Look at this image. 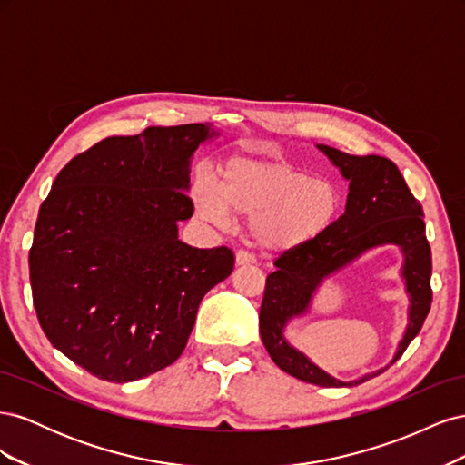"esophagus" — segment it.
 <instances>
[{
    "instance_id": "obj_1",
    "label": "esophagus",
    "mask_w": 465,
    "mask_h": 465,
    "mask_svg": "<svg viewBox=\"0 0 465 465\" xmlns=\"http://www.w3.org/2000/svg\"><path fill=\"white\" fill-rule=\"evenodd\" d=\"M234 263H236V267H244V265L256 263V260H254V256L248 254V252H238V254L234 256Z\"/></svg>"
}]
</instances>
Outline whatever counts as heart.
<instances>
[{"instance_id": "heart-1", "label": "heart", "mask_w": 465, "mask_h": 465, "mask_svg": "<svg viewBox=\"0 0 465 465\" xmlns=\"http://www.w3.org/2000/svg\"><path fill=\"white\" fill-rule=\"evenodd\" d=\"M195 209L213 224L246 215L252 242L265 254H287L326 234L343 205L333 180L285 161L236 157L223 168L219 186L200 180Z\"/></svg>"}]
</instances>
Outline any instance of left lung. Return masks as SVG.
Listing matches in <instances>:
<instances>
[{
    "mask_svg": "<svg viewBox=\"0 0 465 465\" xmlns=\"http://www.w3.org/2000/svg\"><path fill=\"white\" fill-rule=\"evenodd\" d=\"M349 182L345 213L331 229L304 248L287 252L267 275L260 308V335L267 353L281 371L322 388L357 386L384 370L345 383L322 371L284 337L286 323L310 312L322 281L339 272L369 249L391 243L404 256L401 274L411 297L408 328L391 364L396 362L423 328L430 311V246L427 242L423 207L407 188L390 159L367 154L355 157L328 145H316ZM390 367V365H389Z\"/></svg>",
    "mask_w": 465,
    "mask_h": 465,
    "instance_id": "left-lung-1",
    "label": "left lung"
}]
</instances>
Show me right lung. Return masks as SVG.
Listing matches in <instances>:
<instances>
[{
    "mask_svg": "<svg viewBox=\"0 0 465 465\" xmlns=\"http://www.w3.org/2000/svg\"><path fill=\"white\" fill-rule=\"evenodd\" d=\"M211 124L106 137L69 161L42 202L29 252L50 343L106 382H134L184 351L205 292L232 273L229 248L178 238L193 215L190 163Z\"/></svg>",
    "mask_w": 465,
    "mask_h": 465,
    "instance_id": "add662e5",
    "label": "right lung"
}]
</instances>
